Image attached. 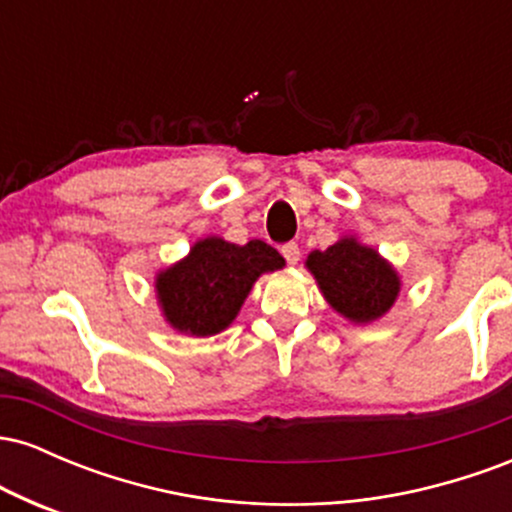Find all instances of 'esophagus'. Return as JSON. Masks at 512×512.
<instances>
[{
    "label": "esophagus",
    "mask_w": 512,
    "mask_h": 512,
    "mask_svg": "<svg viewBox=\"0 0 512 512\" xmlns=\"http://www.w3.org/2000/svg\"><path fill=\"white\" fill-rule=\"evenodd\" d=\"M281 255H284V260L289 264H296L301 260V248L296 243H284L281 245Z\"/></svg>",
    "instance_id": "obj_1"
}]
</instances>
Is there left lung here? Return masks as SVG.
<instances>
[{
    "label": "left lung",
    "mask_w": 512,
    "mask_h": 512,
    "mask_svg": "<svg viewBox=\"0 0 512 512\" xmlns=\"http://www.w3.org/2000/svg\"><path fill=\"white\" fill-rule=\"evenodd\" d=\"M305 264L332 308L354 322H370L387 313L399 293V279L390 264L354 238L310 252Z\"/></svg>",
    "instance_id": "1"
}]
</instances>
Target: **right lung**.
Instances as JSON below:
<instances>
[{
    "instance_id": "1",
    "label": "right lung",
    "mask_w": 512,
    "mask_h": 512,
    "mask_svg": "<svg viewBox=\"0 0 512 512\" xmlns=\"http://www.w3.org/2000/svg\"><path fill=\"white\" fill-rule=\"evenodd\" d=\"M281 267L284 257L262 240L233 245L207 238L158 276L156 289L175 330L209 337L231 325L257 276Z\"/></svg>"
}]
</instances>
